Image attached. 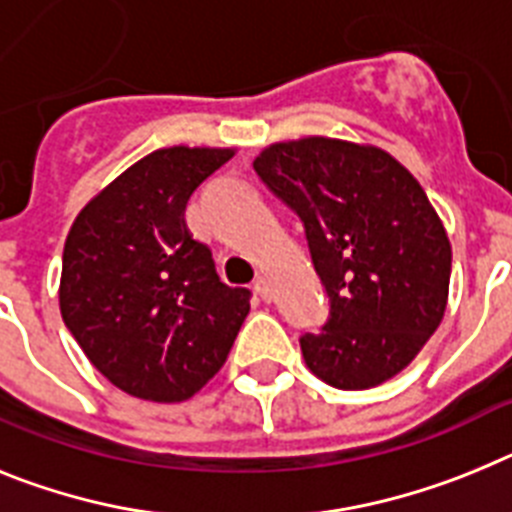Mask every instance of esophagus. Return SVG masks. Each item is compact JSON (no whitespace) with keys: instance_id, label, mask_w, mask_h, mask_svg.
Instances as JSON below:
<instances>
[{"instance_id":"obj_1","label":"esophagus","mask_w":512,"mask_h":512,"mask_svg":"<svg viewBox=\"0 0 512 512\" xmlns=\"http://www.w3.org/2000/svg\"><path fill=\"white\" fill-rule=\"evenodd\" d=\"M255 291L262 301L273 299V288H270V281L265 278V275H257L255 278Z\"/></svg>"}]
</instances>
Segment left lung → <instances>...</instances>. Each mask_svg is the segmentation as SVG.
Returning a JSON list of instances; mask_svg holds the SVG:
<instances>
[{"mask_svg":"<svg viewBox=\"0 0 512 512\" xmlns=\"http://www.w3.org/2000/svg\"><path fill=\"white\" fill-rule=\"evenodd\" d=\"M257 177L304 224L330 299L301 335L306 366L337 389H371L415 361L443 319L451 242L420 182L376 146L309 136L260 151Z\"/></svg>","mask_w":512,"mask_h":512,"instance_id":"left-lung-1","label":"left lung"}]
</instances>
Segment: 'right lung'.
<instances>
[{
  "instance_id": "1",
  "label": "right lung",
  "mask_w": 512,
  "mask_h": 512,
  "mask_svg": "<svg viewBox=\"0 0 512 512\" xmlns=\"http://www.w3.org/2000/svg\"><path fill=\"white\" fill-rule=\"evenodd\" d=\"M234 149L170 146L128 167L71 224L59 304L66 330L118 389L182 402L213 379L250 314L221 283L185 206Z\"/></svg>"
}]
</instances>
